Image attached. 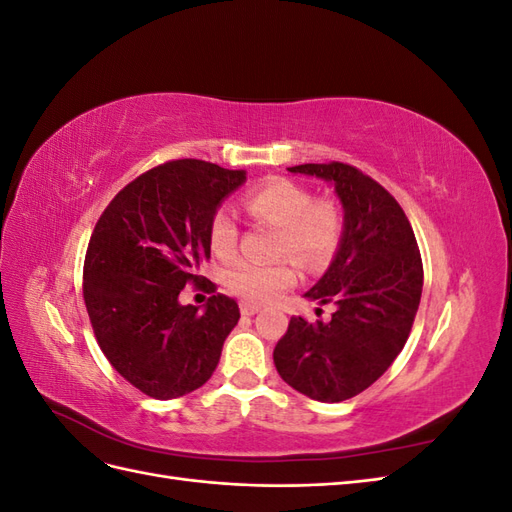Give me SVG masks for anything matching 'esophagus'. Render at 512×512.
Here are the masks:
<instances>
[{"mask_svg": "<svg viewBox=\"0 0 512 512\" xmlns=\"http://www.w3.org/2000/svg\"><path fill=\"white\" fill-rule=\"evenodd\" d=\"M260 312L258 305H252V303H241V314L243 316H254Z\"/></svg>", "mask_w": 512, "mask_h": 512, "instance_id": "esophagus-1", "label": "esophagus"}]
</instances>
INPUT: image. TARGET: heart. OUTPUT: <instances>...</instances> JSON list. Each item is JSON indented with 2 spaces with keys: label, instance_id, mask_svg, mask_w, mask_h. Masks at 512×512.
Instances as JSON below:
<instances>
[{
  "label": "heart",
  "instance_id": "1",
  "mask_svg": "<svg viewBox=\"0 0 512 512\" xmlns=\"http://www.w3.org/2000/svg\"><path fill=\"white\" fill-rule=\"evenodd\" d=\"M245 207L262 224L280 228L275 241V256H292L303 267H320L335 252L342 239L344 218L333 200L320 198L301 183L290 179H271L245 196ZM213 252L228 260L237 254L239 224L230 209L213 213L209 226ZM297 280L294 265L284 258L273 265L243 260L226 273V286L245 303H271Z\"/></svg>",
  "mask_w": 512,
  "mask_h": 512
}]
</instances>
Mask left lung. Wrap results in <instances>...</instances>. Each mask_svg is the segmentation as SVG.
Masks as SVG:
<instances>
[{"mask_svg": "<svg viewBox=\"0 0 512 512\" xmlns=\"http://www.w3.org/2000/svg\"><path fill=\"white\" fill-rule=\"evenodd\" d=\"M290 173L335 185L344 232L329 269L303 297L335 305L331 320L292 316L273 350L277 374L309 399L344 401L374 384L406 346L423 292V262L404 209L344 162Z\"/></svg>", "mask_w": 512, "mask_h": 512, "instance_id": "obj_1", "label": "left lung"}]
</instances>
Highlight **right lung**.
Segmentation results:
<instances>
[{"mask_svg":"<svg viewBox=\"0 0 512 512\" xmlns=\"http://www.w3.org/2000/svg\"><path fill=\"white\" fill-rule=\"evenodd\" d=\"M245 170L173 160L128 183L89 239L83 297L98 346L119 374L153 399L203 386L220 363L239 305L213 294L200 312L181 305L185 284H203L209 226Z\"/></svg>","mask_w":512,"mask_h":512,"instance_id":"obj_1","label":"right lung"}]
</instances>
